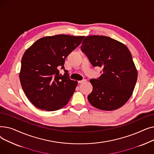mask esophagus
Returning a JSON list of instances; mask_svg holds the SVG:
<instances>
[{
	"mask_svg": "<svg viewBox=\"0 0 154 154\" xmlns=\"http://www.w3.org/2000/svg\"><path fill=\"white\" fill-rule=\"evenodd\" d=\"M85 81H86V80L84 79V80H79V81H78V83L79 84H82V83H83V82H84Z\"/></svg>",
	"mask_w": 154,
	"mask_h": 154,
	"instance_id": "obj_1",
	"label": "esophagus"
}]
</instances>
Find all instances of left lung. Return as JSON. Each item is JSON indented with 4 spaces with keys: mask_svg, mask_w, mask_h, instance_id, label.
<instances>
[{
    "mask_svg": "<svg viewBox=\"0 0 154 154\" xmlns=\"http://www.w3.org/2000/svg\"><path fill=\"white\" fill-rule=\"evenodd\" d=\"M94 67H102L103 74L91 79L93 90L88 100L94 107L114 110L128 101L137 80V70L131 53L125 45L103 35L86 37L81 45Z\"/></svg>",
    "mask_w": 154,
    "mask_h": 154,
    "instance_id": "1",
    "label": "left lung"
}]
</instances>
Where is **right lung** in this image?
Returning a JSON list of instances; mask_svg holds the SVG:
<instances>
[{
	"instance_id": "right-lung-1",
	"label": "right lung",
	"mask_w": 154,
	"mask_h": 154,
	"mask_svg": "<svg viewBox=\"0 0 154 154\" xmlns=\"http://www.w3.org/2000/svg\"><path fill=\"white\" fill-rule=\"evenodd\" d=\"M84 36L65 34L37 40L23 54L19 78L22 89L34 106L46 111L59 110L69 102L77 85L64 69L66 58Z\"/></svg>"
}]
</instances>
